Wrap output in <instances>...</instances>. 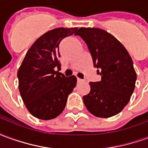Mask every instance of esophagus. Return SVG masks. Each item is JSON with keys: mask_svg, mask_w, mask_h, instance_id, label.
Segmentation results:
<instances>
[{"mask_svg": "<svg viewBox=\"0 0 148 148\" xmlns=\"http://www.w3.org/2000/svg\"><path fill=\"white\" fill-rule=\"evenodd\" d=\"M77 79L78 82H83V80H82V79H81V78H79V77H77Z\"/></svg>", "mask_w": 148, "mask_h": 148, "instance_id": "34e87169", "label": "esophagus"}]
</instances>
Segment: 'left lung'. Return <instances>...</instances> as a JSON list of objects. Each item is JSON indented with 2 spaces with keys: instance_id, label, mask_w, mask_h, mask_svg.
<instances>
[{
  "instance_id": "obj_1",
  "label": "left lung",
  "mask_w": 148,
  "mask_h": 148,
  "mask_svg": "<svg viewBox=\"0 0 148 148\" xmlns=\"http://www.w3.org/2000/svg\"><path fill=\"white\" fill-rule=\"evenodd\" d=\"M83 39L93 66L101 76L90 82V92L83 101L90 113L97 117H111L121 112L130 101L136 81L131 56L111 34L94 27H81L75 34Z\"/></svg>"
}]
</instances>
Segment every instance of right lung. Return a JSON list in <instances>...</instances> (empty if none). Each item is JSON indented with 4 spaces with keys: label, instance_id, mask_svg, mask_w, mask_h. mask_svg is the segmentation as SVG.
Here are the masks:
<instances>
[{
    "label": "right lung",
    "instance_id": "right-lung-1",
    "mask_svg": "<svg viewBox=\"0 0 148 148\" xmlns=\"http://www.w3.org/2000/svg\"><path fill=\"white\" fill-rule=\"evenodd\" d=\"M77 31V27L48 31L26 53L17 73L19 90L26 108L35 117L45 121L57 117L76 86L74 75L66 77L55 68H60L58 46L62 39Z\"/></svg>",
    "mask_w": 148,
    "mask_h": 148
}]
</instances>
